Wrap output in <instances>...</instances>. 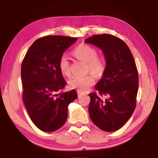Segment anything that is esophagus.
<instances>
[{
    "label": "esophagus",
    "instance_id": "esophagus-1",
    "mask_svg": "<svg viewBox=\"0 0 158 158\" xmlns=\"http://www.w3.org/2000/svg\"><path fill=\"white\" fill-rule=\"evenodd\" d=\"M77 94H78V96L79 97H80V96L84 95V93H83L82 91H81V90H77Z\"/></svg>",
    "mask_w": 158,
    "mask_h": 158
}]
</instances>
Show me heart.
I'll return each mask as SVG.
<instances>
[{"label": "heart", "mask_w": 158, "mask_h": 158, "mask_svg": "<svg viewBox=\"0 0 158 158\" xmlns=\"http://www.w3.org/2000/svg\"><path fill=\"white\" fill-rule=\"evenodd\" d=\"M73 55L78 59L87 63V69L95 74H101L105 70L106 61L103 56H98V51L95 47L85 44H81L74 49ZM58 68L63 75L69 76L70 74L69 64L65 56L60 57L58 61ZM95 77L92 74L74 77L69 80L71 89L85 90L94 84Z\"/></svg>", "instance_id": "b5f03b06"}]
</instances>
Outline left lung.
<instances>
[{
  "label": "left lung",
  "mask_w": 158,
  "mask_h": 158,
  "mask_svg": "<svg viewBox=\"0 0 158 158\" xmlns=\"http://www.w3.org/2000/svg\"><path fill=\"white\" fill-rule=\"evenodd\" d=\"M85 42L100 48L106 60L95 89L106 98L90 93L89 116L100 130L114 132L123 126L136 107L139 77L135 61L127 45L112 35H95Z\"/></svg>",
  "instance_id": "obj_1"
}]
</instances>
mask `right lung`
Masks as SVG:
<instances>
[{
    "instance_id": "obj_1",
    "label": "right lung",
    "mask_w": 158,
    "mask_h": 158,
    "mask_svg": "<svg viewBox=\"0 0 158 158\" xmlns=\"http://www.w3.org/2000/svg\"><path fill=\"white\" fill-rule=\"evenodd\" d=\"M77 40L61 35L41 37L29 48L21 64L23 102L32 121L44 132H53L65 124L68 105L77 98L74 89L58 93L67 84L58 61Z\"/></svg>"
}]
</instances>
